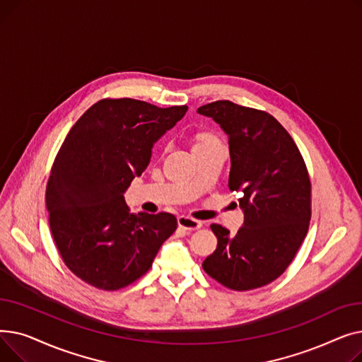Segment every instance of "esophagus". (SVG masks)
Returning a JSON list of instances; mask_svg holds the SVG:
<instances>
[{
	"instance_id": "1",
	"label": "esophagus",
	"mask_w": 362,
	"mask_h": 362,
	"mask_svg": "<svg viewBox=\"0 0 362 362\" xmlns=\"http://www.w3.org/2000/svg\"><path fill=\"white\" fill-rule=\"evenodd\" d=\"M177 224H179V227H182V229L189 230V232L198 230V229H201V226H202V223L199 220H195V218L187 217V216L177 217Z\"/></svg>"
}]
</instances>
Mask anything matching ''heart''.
I'll return each mask as SVG.
<instances>
[{"mask_svg":"<svg viewBox=\"0 0 362 362\" xmlns=\"http://www.w3.org/2000/svg\"><path fill=\"white\" fill-rule=\"evenodd\" d=\"M205 141H213V139H211L210 136H204V138H202L199 142H205Z\"/></svg>","mask_w":362,"mask_h":362,"instance_id":"1","label":"heart"}]
</instances>
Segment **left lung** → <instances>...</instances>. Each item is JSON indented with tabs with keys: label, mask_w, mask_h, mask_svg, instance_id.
I'll use <instances>...</instances> for the list:
<instances>
[{
	"label": "left lung",
	"mask_w": 362,
	"mask_h": 362,
	"mask_svg": "<svg viewBox=\"0 0 362 362\" xmlns=\"http://www.w3.org/2000/svg\"><path fill=\"white\" fill-rule=\"evenodd\" d=\"M229 138L230 191L242 192L235 236L211 224L217 250L202 269L223 286L250 291L276 280L296 255L311 220V182L289 133L269 112L216 101L198 108Z\"/></svg>",
	"instance_id": "1"
}]
</instances>
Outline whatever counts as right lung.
<instances>
[{"label":"right lung","mask_w":362,"mask_h":362,"mask_svg":"<svg viewBox=\"0 0 362 362\" xmlns=\"http://www.w3.org/2000/svg\"><path fill=\"white\" fill-rule=\"evenodd\" d=\"M186 111L101 100L66 136L47 185L49 227L67 267L92 286L117 291L138 280L176 230L173 214H133L123 194Z\"/></svg>","instance_id":"1"}]
</instances>
